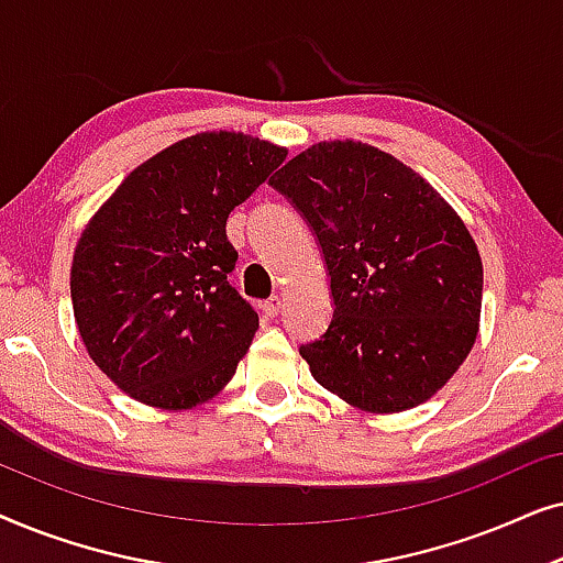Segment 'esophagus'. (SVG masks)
<instances>
[{"instance_id":"1","label":"esophagus","mask_w":563,"mask_h":563,"mask_svg":"<svg viewBox=\"0 0 563 563\" xmlns=\"http://www.w3.org/2000/svg\"><path fill=\"white\" fill-rule=\"evenodd\" d=\"M261 310H264L266 318H276V314H279V310H282V297L276 295L272 299H266V302L261 305Z\"/></svg>"}]
</instances>
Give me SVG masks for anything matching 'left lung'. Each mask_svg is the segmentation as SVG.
Segmentation results:
<instances>
[{
  "mask_svg": "<svg viewBox=\"0 0 563 563\" xmlns=\"http://www.w3.org/2000/svg\"><path fill=\"white\" fill-rule=\"evenodd\" d=\"M318 235L333 320L299 345L314 382L364 412L435 395L472 351L482 256L456 210L389 153L322 141L268 179Z\"/></svg>",
  "mask_w": 563,
  "mask_h": 563,
  "instance_id": "8db88e82",
  "label": "left lung"
}]
</instances>
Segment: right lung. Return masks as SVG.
I'll use <instances>...</instances> for the list:
<instances>
[{"instance_id": "add662e5", "label": "right lung", "mask_w": 563, "mask_h": 563, "mask_svg": "<svg viewBox=\"0 0 563 563\" xmlns=\"http://www.w3.org/2000/svg\"><path fill=\"white\" fill-rule=\"evenodd\" d=\"M287 148L233 130L168 145L128 174L76 243L71 302L89 356L122 391L191 410L233 379L258 314L230 287L228 214Z\"/></svg>"}]
</instances>
